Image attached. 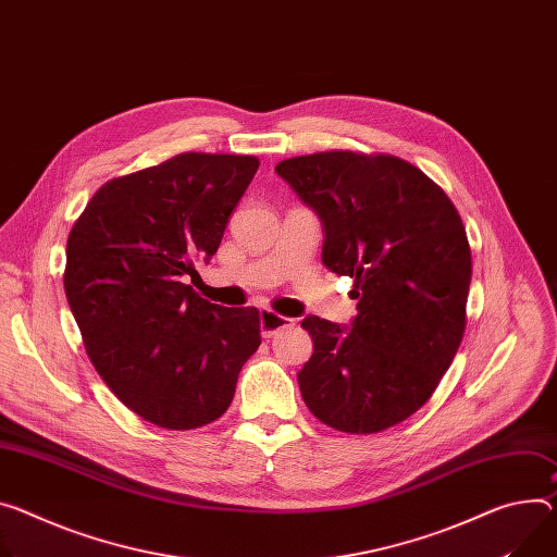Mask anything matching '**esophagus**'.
<instances>
[{"instance_id": "1", "label": "esophagus", "mask_w": 557, "mask_h": 557, "mask_svg": "<svg viewBox=\"0 0 557 557\" xmlns=\"http://www.w3.org/2000/svg\"><path fill=\"white\" fill-rule=\"evenodd\" d=\"M260 326H262V335H264V337H273V335H277L280 331L295 326V320L284 318V315H277V313L271 311V309H262V311H260Z\"/></svg>"}]
</instances>
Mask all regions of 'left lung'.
Instances as JSON below:
<instances>
[{
    "label": "left lung",
    "mask_w": 557,
    "mask_h": 557,
    "mask_svg": "<svg viewBox=\"0 0 557 557\" xmlns=\"http://www.w3.org/2000/svg\"><path fill=\"white\" fill-rule=\"evenodd\" d=\"M318 211L322 262L352 277L350 331L309 315L313 356L297 373L309 411L331 429H391L435 393L467 329L471 246L458 209L420 169L386 153H324L275 166Z\"/></svg>",
    "instance_id": "1"
}]
</instances>
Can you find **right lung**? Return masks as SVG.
I'll return each instance as SVG.
<instances>
[{
	"label": "right lung",
	"mask_w": 557,
	"mask_h": 557,
	"mask_svg": "<svg viewBox=\"0 0 557 557\" xmlns=\"http://www.w3.org/2000/svg\"><path fill=\"white\" fill-rule=\"evenodd\" d=\"M258 166L252 156L180 153L99 186L71 228L64 290L84 348L150 424L215 422L262 344L258 309L211 305L184 284L215 256Z\"/></svg>",
	"instance_id": "1"
}]
</instances>
